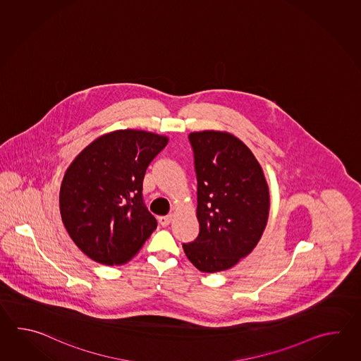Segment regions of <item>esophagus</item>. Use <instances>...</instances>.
<instances>
[{
    "mask_svg": "<svg viewBox=\"0 0 361 361\" xmlns=\"http://www.w3.org/2000/svg\"><path fill=\"white\" fill-rule=\"evenodd\" d=\"M171 215H164V216H160L159 218V222L161 224L162 227H166V226H169L170 222H171Z\"/></svg>",
    "mask_w": 361,
    "mask_h": 361,
    "instance_id": "1",
    "label": "esophagus"
}]
</instances>
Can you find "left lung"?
Instances as JSON below:
<instances>
[{
    "label": "left lung",
    "mask_w": 361,
    "mask_h": 361,
    "mask_svg": "<svg viewBox=\"0 0 361 361\" xmlns=\"http://www.w3.org/2000/svg\"><path fill=\"white\" fill-rule=\"evenodd\" d=\"M197 178L199 236L183 244L201 272L231 269L252 253L269 213V185L259 162L235 135L205 130L188 135Z\"/></svg>",
    "instance_id": "obj_1"
}]
</instances>
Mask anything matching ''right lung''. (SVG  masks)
I'll return each instance as SVG.
<instances>
[{
	"label": "right lung",
	"mask_w": 361,
	"mask_h": 361,
	"mask_svg": "<svg viewBox=\"0 0 361 361\" xmlns=\"http://www.w3.org/2000/svg\"><path fill=\"white\" fill-rule=\"evenodd\" d=\"M168 140L149 131H112L69 165L59 193L61 221L92 261L121 266L156 230V218L143 202V178Z\"/></svg>",
	"instance_id": "1"
}]
</instances>
